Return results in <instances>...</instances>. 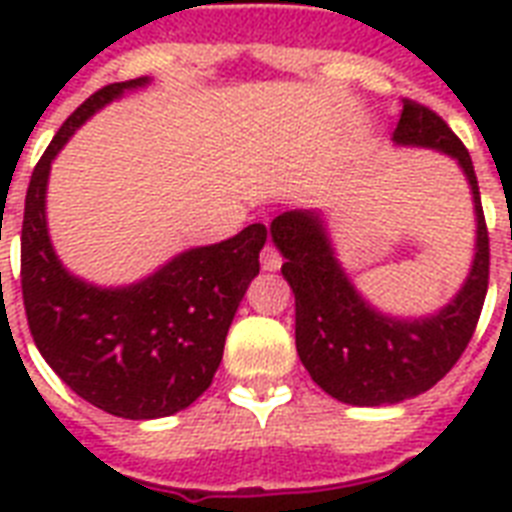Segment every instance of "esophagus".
I'll return each instance as SVG.
<instances>
[{"mask_svg": "<svg viewBox=\"0 0 512 512\" xmlns=\"http://www.w3.org/2000/svg\"><path fill=\"white\" fill-rule=\"evenodd\" d=\"M260 263H263V271H279L281 268L279 249L273 247V244H265L263 255H260Z\"/></svg>", "mask_w": 512, "mask_h": 512, "instance_id": "1", "label": "esophagus"}]
</instances>
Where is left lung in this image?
I'll return each mask as SVG.
<instances>
[{"label": "left lung", "instance_id": "left-lung-1", "mask_svg": "<svg viewBox=\"0 0 512 512\" xmlns=\"http://www.w3.org/2000/svg\"><path fill=\"white\" fill-rule=\"evenodd\" d=\"M393 143L452 156L473 191L476 255L441 311L396 319L372 308L335 257L321 212L292 209L271 223L281 273L295 292L297 356L321 390L350 406L398 404L433 388L468 348L489 287V231L468 148L436 111L406 98Z\"/></svg>", "mask_w": 512, "mask_h": 512}]
</instances>
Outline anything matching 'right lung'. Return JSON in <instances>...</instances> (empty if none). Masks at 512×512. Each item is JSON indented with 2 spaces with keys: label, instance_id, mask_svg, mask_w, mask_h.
Returning a JSON list of instances; mask_svg holds the SVG:
<instances>
[{
  "label": "right lung",
  "instance_id": "right-lung-1",
  "mask_svg": "<svg viewBox=\"0 0 512 512\" xmlns=\"http://www.w3.org/2000/svg\"><path fill=\"white\" fill-rule=\"evenodd\" d=\"M146 84L148 76L108 84L68 116L34 167L20 231V287L36 348L76 396L124 420L170 417L212 385L268 239V228L252 223L233 239L185 249L130 287H95L63 268L44 212L52 159L95 111Z\"/></svg>",
  "mask_w": 512,
  "mask_h": 512
}]
</instances>
